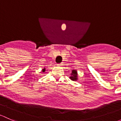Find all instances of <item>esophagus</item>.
<instances>
[{"mask_svg":"<svg viewBox=\"0 0 121 121\" xmlns=\"http://www.w3.org/2000/svg\"><path fill=\"white\" fill-rule=\"evenodd\" d=\"M57 65L59 66H62L63 65H62V63H59V64H58V65Z\"/></svg>","mask_w":121,"mask_h":121,"instance_id":"34e87169","label":"esophagus"}]
</instances>
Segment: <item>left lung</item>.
Here are the masks:
<instances>
[{"label":"left lung","mask_w":121,"mask_h":121,"mask_svg":"<svg viewBox=\"0 0 121 121\" xmlns=\"http://www.w3.org/2000/svg\"><path fill=\"white\" fill-rule=\"evenodd\" d=\"M78 72L76 70H72V73H71V76L69 77L70 79H71L73 81H76L78 79Z\"/></svg>","instance_id":"1"}]
</instances>
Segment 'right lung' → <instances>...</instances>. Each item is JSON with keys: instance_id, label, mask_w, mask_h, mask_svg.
<instances>
[{"instance_id": "obj_1", "label": "right lung", "mask_w": 121, "mask_h": 121, "mask_svg": "<svg viewBox=\"0 0 121 121\" xmlns=\"http://www.w3.org/2000/svg\"><path fill=\"white\" fill-rule=\"evenodd\" d=\"M45 70H45V68H43V69H42V72H43H43H45Z\"/></svg>"}]
</instances>
